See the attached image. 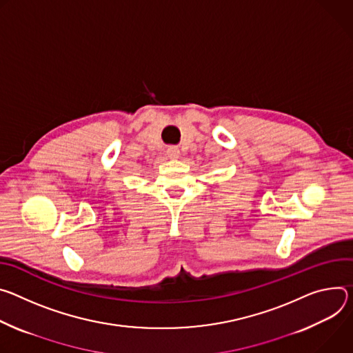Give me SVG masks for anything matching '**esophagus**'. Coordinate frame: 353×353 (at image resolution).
Returning a JSON list of instances; mask_svg holds the SVG:
<instances>
[{"label": "esophagus", "instance_id": "esophagus-1", "mask_svg": "<svg viewBox=\"0 0 353 353\" xmlns=\"http://www.w3.org/2000/svg\"><path fill=\"white\" fill-rule=\"evenodd\" d=\"M167 154H168L170 159H172V160L179 159V155H181V152H179V148H178V147H170V148L167 150Z\"/></svg>", "mask_w": 353, "mask_h": 353}]
</instances>
